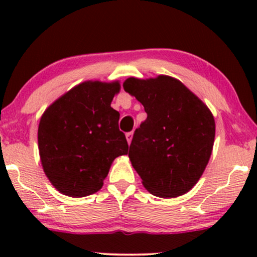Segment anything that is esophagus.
Instances as JSON below:
<instances>
[{"label":"esophagus","mask_w":257,"mask_h":257,"mask_svg":"<svg viewBox=\"0 0 257 257\" xmlns=\"http://www.w3.org/2000/svg\"><path fill=\"white\" fill-rule=\"evenodd\" d=\"M133 134H134V133H133V132H131V133H126V134H125L126 141H128V144H129V145H131V143H132V139H133Z\"/></svg>","instance_id":"esophagus-1"}]
</instances>
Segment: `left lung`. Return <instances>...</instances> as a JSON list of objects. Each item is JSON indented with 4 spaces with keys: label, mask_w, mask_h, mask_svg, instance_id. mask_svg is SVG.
Instances as JSON below:
<instances>
[{
    "label": "left lung",
    "mask_w": 257,
    "mask_h": 257,
    "mask_svg": "<svg viewBox=\"0 0 257 257\" xmlns=\"http://www.w3.org/2000/svg\"><path fill=\"white\" fill-rule=\"evenodd\" d=\"M123 88L144 105L147 113L134 133L128 155L144 187L162 198L187 193L203 175L213 152L211 111L170 76L129 77Z\"/></svg>",
    "instance_id": "8db88e82"
}]
</instances>
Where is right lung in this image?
<instances>
[{
	"mask_svg": "<svg viewBox=\"0 0 257 257\" xmlns=\"http://www.w3.org/2000/svg\"><path fill=\"white\" fill-rule=\"evenodd\" d=\"M119 89V81L82 82L43 112L38 125L41 164L65 196L98 192L114 158L128 153L119 112L111 107Z\"/></svg>",
	"mask_w": 257,
	"mask_h": 257,
	"instance_id": "1",
	"label": "right lung"
}]
</instances>
